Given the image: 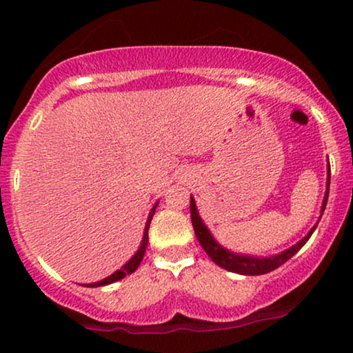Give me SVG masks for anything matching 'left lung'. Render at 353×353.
Masks as SVG:
<instances>
[{"label":"left lung","mask_w":353,"mask_h":353,"mask_svg":"<svg viewBox=\"0 0 353 353\" xmlns=\"http://www.w3.org/2000/svg\"><path fill=\"white\" fill-rule=\"evenodd\" d=\"M329 185H330V165H329V169H327V190H325V196H323V201H322L320 217H322L323 210H325V205H327V199H329ZM320 217H319V221H320ZM190 221H192V228H194V232H196L197 241H199L202 249L205 250V254L212 259L214 264L222 267V269L229 270V272H236V274H242V275H262L267 272H272V270L277 269V267L285 264V262L289 261L292 255L297 254L299 250L305 245V242L309 241L310 236L314 234V230L319 224V221H317V224H315L314 228L309 230V234H307L305 237L301 239V241H299L295 245L283 250V252L270 255V257H259V255L230 252L229 249H225V247H222L221 244H219L216 239H214L212 234H210L208 225L204 224V221H202L199 212H197L196 201H194L192 196H190Z\"/></svg>","instance_id":"8db88e82"}]
</instances>
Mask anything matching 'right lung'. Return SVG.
<instances>
[{
	"label": "right lung",
	"instance_id": "add662e5",
	"mask_svg": "<svg viewBox=\"0 0 353 353\" xmlns=\"http://www.w3.org/2000/svg\"><path fill=\"white\" fill-rule=\"evenodd\" d=\"M157 204H159V202H156V204H154V208L151 209V212H149V216H148V222H145V228H144V236H143V241H141V245H139V249H137V252H136L134 255H132V257L129 259V261L125 262V264H124L123 267H121V269H117L114 274L109 275V277L103 279V281H99V282L84 283V285H86V287H101V285H109V283L121 281V279H124L125 275H129V274L134 272V270L137 269V267H139L141 261H143V257H144L145 247H148V241H149V237H148L149 224H151L152 216H154V212H156Z\"/></svg>",
	"mask_w": 353,
	"mask_h": 353
}]
</instances>
